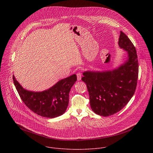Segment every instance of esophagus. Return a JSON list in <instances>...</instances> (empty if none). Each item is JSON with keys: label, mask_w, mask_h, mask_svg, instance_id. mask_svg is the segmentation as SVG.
Instances as JSON below:
<instances>
[{"label": "esophagus", "mask_w": 153, "mask_h": 153, "mask_svg": "<svg viewBox=\"0 0 153 153\" xmlns=\"http://www.w3.org/2000/svg\"><path fill=\"white\" fill-rule=\"evenodd\" d=\"M76 76H77V79L78 81H80L81 79L82 78V74L81 72H78L76 74Z\"/></svg>", "instance_id": "1"}]
</instances>
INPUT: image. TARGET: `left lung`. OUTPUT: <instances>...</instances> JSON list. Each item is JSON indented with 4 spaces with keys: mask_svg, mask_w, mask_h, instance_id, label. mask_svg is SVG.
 Returning <instances> with one entry per match:
<instances>
[{
    "mask_svg": "<svg viewBox=\"0 0 153 153\" xmlns=\"http://www.w3.org/2000/svg\"><path fill=\"white\" fill-rule=\"evenodd\" d=\"M118 44L127 53L123 64L104 71H87L82 81L87 86L92 110L103 117L123 109L134 94L138 75V62L135 46L128 36L120 31Z\"/></svg>",
    "mask_w": 153,
    "mask_h": 153,
    "instance_id": "8db88e82",
    "label": "left lung"
}]
</instances>
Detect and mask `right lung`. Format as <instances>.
Here are the masks:
<instances>
[{"instance_id": "right-lung-1", "label": "right lung", "mask_w": 153, "mask_h": 153, "mask_svg": "<svg viewBox=\"0 0 153 153\" xmlns=\"http://www.w3.org/2000/svg\"><path fill=\"white\" fill-rule=\"evenodd\" d=\"M15 86L25 104L33 112L42 117L53 118L64 114L69 103V93L76 81L74 74L57 82L49 89L41 92L27 90L13 75Z\"/></svg>"}]
</instances>
